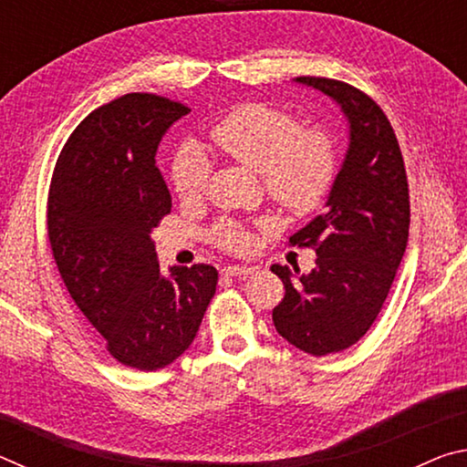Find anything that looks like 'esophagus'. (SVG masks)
<instances>
[{"instance_id":"1","label":"esophagus","mask_w":467,"mask_h":467,"mask_svg":"<svg viewBox=\"0 0 467 467\" xmlns=\"http://www.w3.org/2000/svg\"><path fill=\"white\" fill-rule=\"evenodd\" d=\"M255 272V267H249V265H228L223 270L224 275H236V278H247Z\"/></svg>"}]
</instances>
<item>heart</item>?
Segmentation results:
<instances>
[{
    "instance_id": "1",
    "label": "heart",
    "mask_w": 467,
    "mask_h": 467,
    "mask_svg": "<svg viewBox=\"0 0 467 467\" xmlns=\"http://www.w3.org/2000/svg\"><path fill=\"white\" fill-rule=\"evenodd\" d=\"M210 141L218 154L262 175L265 195L286 214H313L334 185V141L321 130H300V121L284 109L244 102L212 125ZM171 177L181 200L195 202L205 193L208 167L202 158L183 154L172 164ZM212 239L233 253L251 244L249 233L233 223L214 226Z\"/></svg>"
}]
</instances>
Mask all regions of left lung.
Listing matches in <instances>:
<instances>
[{"mask_svg": "<svg viewBox=\"0 0 467 467\" xmlns=\"http://www.w3.org/2000/svg\"><path fill=\"white\" fill-rule=\"evenodd\" d=\"M342 107L350 146L327 197V212L290 236L317 253L300 275L272 265L286 295L272 311L278 334L313 357L342 352L381 313L408 244L410 189L404 158L383 109L342 80L300 76Z\"/></svg>", "mask_w": 467, "mask_h": 467, "instance_id": "1", "label": "left lung"}]
</instances>
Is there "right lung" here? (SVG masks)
<instances>
[{
    "label": "right lung",
    "instance_id": "obj_1",
    "mask_svg": "<svg viewBox=\"0 0 467 467\" xmlns=\"http://www.w3.org/2000/svg\"><path fill=\"white\" fill-rule=\"evenodd\" d=\"M189 110L146 92L92 110L63 146L47 200V234L69 296L110 357L138 370L167 367L192 346L218 284L208 264L162 275L150 236L172 205L156 150Z\"/></svg>",
    "mask_w": 467,
    "mask_h": 467
}]
</instances>
